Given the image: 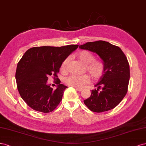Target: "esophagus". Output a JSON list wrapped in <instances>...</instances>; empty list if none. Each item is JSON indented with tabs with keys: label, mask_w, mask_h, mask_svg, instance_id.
I'll list each match as a JSON object with an SVG mask.
<instances>
[{
	"label": "esophagus",
	"mask_w": 146,
	"mask_h": 146,
	"mask_svg": "<svg viewBox=\"0 0 146 146\" xmlns=\"http://www.w3.org/2000/svg\"><path fill=\"white\" fill-rule=\"evenodd\" d=\"M75 89H76V90L77 91H79V92H81V91H82V88H78V87H76V88H75Z\"/></svg>",
	"instance_id": "1"
}]
</instances>
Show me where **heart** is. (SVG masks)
Masks as SVG:
<instances>
[{
	"label": "heart",
	"instance_id": "1",
	"mask_svg": "<svg viewBox=\"0 0 146 146\" xmlns=\"http://www.w3.org/2000/svg\"><path fill=\"white\" fill-rule=\"evenodd\" d=\"M78 58L85 65V70L90 74L92 78L98 79L100 78L104 72V65L102 60L94 59V56L88 51L82 50L77 54ZM69 58L64 60L61 64V70H65L67 68ZM90 81V78L88 74L76 75L72 74L65 79V82L68 85L81 88Z\"/></svg>",
	"mask_w": 146,
	"mask_h": 146
}]
</instances>
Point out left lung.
I'll return each instance as SVG.
<instances>
[{
    "label": "left lung",
    "instance_id": "8db88e82",
    "mask_svg": "<svg viewBox=\"0 0 146 146\" xmlns=\"http://www.w3.org/2000/svg\"><path fill=\"white\" fill-rule=\"evenodd\" d=\"M96 53L104 65L103 74L91 91V96L84 100L91 111L100 113L114 109L127 92L130 67L127 59L119 46L109 42H89L79 46Z\"/></svg>",
    "mask_w": 146,
    "mask_h": 146
}]
</instances>
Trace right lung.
<instances>
[{"label":"right lung","instance_id":"right-lung-1","mask_svg":"<svg viewBox=\"0 0 146 146\" xmlns=\"http://www.w3.org/2000/svg\"><path fill=\"white\" fill-rule=\"evenodd\" d=\"M78 45L36 46L28 50L19 61L16 72L18 91L31 109L42 113L53 111L62 101L67 88L57 80L55 90L47 84L48 76L57 73L64 59L77 49Z\"/></svg>","mask_w":146,"mask_h":146}]
</instances>
